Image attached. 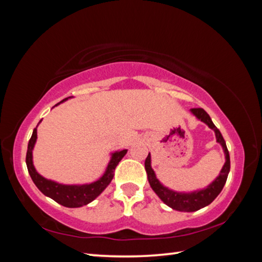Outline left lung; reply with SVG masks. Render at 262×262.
<instances>
[{
  "label": "left lung",
  "instance_id": "obj_1",
  "mask_svg": "<svg viewBox=\"0 0 262 262\" xmlns=\"http://www.w3.org/2000/svg\"><path fill=\"white\" fill-rule=\"evenodd\" d=\"M191 112L193 115H195L201 121H203V123L208 125L211 129L214 130L215 136H216V142L222 145L224 154H226V163H224L219 178H216L214 182H212V184H210L205 188V190H201L193 193H178V192L168 190V188L165 186H163L160 183V181L156 179L155 173L150 167V154H148V156L146 157L145 160V169H146V173H147L149 185L151 188H153V191L157 194V195H159V198L163 201L164 203L169 206V208L178 211H183V212L198 211L213 202V200L222 191V188L227 182L228 174L230 172L229 150L227 148L226 141L223 139L220 130H219L215 127V125L212 123L209 114L206 113L203 108H192Z\"/></svg>",
  "mask_w": 262,
  "mask_h": 262
}]
</instances>
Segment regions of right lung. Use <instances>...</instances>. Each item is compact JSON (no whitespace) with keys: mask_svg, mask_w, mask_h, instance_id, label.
Masks as SVG:
<instances>
[{"mask_svg":"<svg viewBox=\"0 0 262 262\" xmlns=\"http://www.w3.org/2000/svg\"><path fill=\"white\" fill-rule=\"evenodd\" d=\"M67 99L68 98L63 99L62 101ZM35 141H36V128L33 129L32 136L30 138L29 144H28L26 162H27L29 174L31 176L33 183L42 193L45 194V195L51 198L52 200L56 201L57 203L67 206V208H79V206L90 203L91 201H94L97 196H98L112 182L115 174V168H116L120 160L123 159L127 153V149H123L120 151L114 153L111 162L108 164V167L106 169L105 174H103L98 181L94 182V183L84 184V185H63V184H59L53 181L45 179L43 176H41L38 172L35 171V168L33 166V162H32V149L34 147Z\"/></svg>","mask_w":262,"mask_h":262,"instance_id":"add662e5","label":"right lung"}]
</instances>
